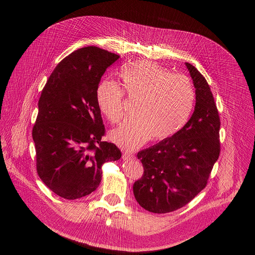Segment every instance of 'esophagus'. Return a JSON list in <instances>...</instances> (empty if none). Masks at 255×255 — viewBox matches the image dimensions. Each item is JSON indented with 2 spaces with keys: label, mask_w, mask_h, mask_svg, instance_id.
<instances>
[{
  "label": "esophagus",
  "mask_w": 255,
  "mask_h": 255,
  "mask_svg": "<svg viewBox=\"0 0 255 255\" xmlns=\"http://www.w3.org/2000/svg\"><path fill=\"white\" fill-rule=\"evenodd\" d=\"M123 159L124 160H132V159H134V155H132L130 153H125V154H123Z\"/></svg>",
  "instance_id": "obj_1"
}]
</instances>
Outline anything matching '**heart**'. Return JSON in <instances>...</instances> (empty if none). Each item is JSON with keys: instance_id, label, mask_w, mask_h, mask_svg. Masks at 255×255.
<instances>
[{"instance_id": "heart-1", "label": "heart", "mask_w": 255, "mask_h": 255, "mask_svg": "<svg viewBox=\"0 0 255 255\" xmlns=\"http://www.w3.org/2000/svg\"><path fill=\"white\" fill-rule=\"evenodd\" d=\"M121 88L112 80H102L96 89V102L111 123L123 117V93L135 99L133 117L112 131L111 139L121 148L133 151L153 140L173 136L188 122L195 102L190 79L172 74L150 61H137L119 72Z\"/></svg>"}]
</instances>
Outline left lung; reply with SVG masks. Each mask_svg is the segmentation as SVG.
I'll return each mask as SVG.
<instances>
[{
    "label": "left lung",
    "mask_w": 255,
    "mask_h": 255,
    "mask_svg": "<svg viewBox=\"0 0 255 255\" xmlns=\"http://www.w3.org/2000/svg\"><path fill=\"white\" fill-rule=\"evenodd\" d=\"M195 88L194 112L175 135L137 153L143 175L133 185L144 210L164 214L176 211L202 191L220 154V118L206 78L185 63Z\"/></svg>",
    "instance_id": "obj_1"
}]
</instances>
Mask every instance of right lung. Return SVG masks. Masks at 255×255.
Segmentation results:
<instances>
[{
	"label": "right lung",
	"instance_id": "1",
	"mask_svg": "<svg viewBox=\"0 0 255 255\" xmlns=\"http://www.w3.org/2000/svg\"><path fill=\"white\" fill-rule=\"evenodd\" d=\"M119 58L96 46L79 48L58 64L42 90L32 132L37 172L63 198L95 191L102 164L122 156L101 139L105 128L96 102L102 75Z\"/></svg>",
	"mask_w": 255,
	"mask_h": 255
}]
</instances>
